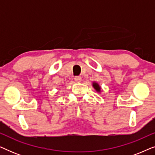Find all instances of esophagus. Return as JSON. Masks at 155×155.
<instances>
[{
  "label": "esophagus",
  "mask_w": 155,
  "mask_h": 155,
  "mask_svg": "<svg viewBox=\"0 0 155 155\" xmlns=\"http://www.w3.org/2000/svg\"><path fill=\"white\" fill-rule=\"evenodd\" d=\"M75 81L77 82H80L82 81V78L80 76H77V77L75 78Z\"/></svg>",
  "instance_id": "34e87169"
}]
</instances>
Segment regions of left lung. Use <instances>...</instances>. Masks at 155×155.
Listing matches in <instances>:
<instances>
[{"label": "left lung", "mask_w": 155, "mask_h": 155, "mask_svg": "<svg viewBox=\"0 0 155 155\" xmlns=\"http://www.w3.org/2000/svg\"><path fill=\"white\" fill-rule=\"evenodd\" d=\"M92 86L94 88V90L97 91V92L100 93L101 92V86L97 83V82H92Z\"/></svg>", "instance_id": "left-lung-1"}]
</instances>
